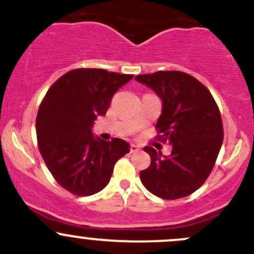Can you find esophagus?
Returning <instances> with one entry per match:
<instances>
[{"mask_svg": "<svg viewBox=\"0 0 254 254\" xmlns=\"http://www.w3.org/2000/svg\"><path fill=\"white\" fill-rule=\"evenodd\" d=\"M137 151H140V146L136 145V143H131V145H130V152L134 153L137 152Z\"/></svg>", "mask_w": 254, "mask_h": 254, "instance_id": "1", "label": "esophagus"}]
</instances>
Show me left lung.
<instances>
[{
	"mask_svg": "<svg viewBox=\"0 0 254 254\" xmlns=\"http://www.w3.org/2000/svg\"><path fill=\"white\" fill-rule=\"evenodd\" d=\"M135 79L162 101L158 139L172 146L168 156L150 146L143 148L151 165L140 172V179L160 198H184L203 186L219 155L224 140L219 108L206 87L188 73L158 71Z\"/></svg>",
	"mask_w": 254,
	"mask_h": 254,
	"instance_id": "left-lung-1",
	"label": "left lung"
}]
</instances>
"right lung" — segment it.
<instances>
[{"instance_id":"1","label":"right lung","mask_w":254,"mask_h":254,"mask_svg":"<svg viewBox=\"0 0 254 254\" xmlns=\"http://www.w3.org/2000/svg\"><path fill=\"white\" fill-rule=\"evenodd\" d=\"M134 76L102 68H77L49 88L37 115L39 151L54 178L79 196L96 194L111 181L114 165L130 151L125 140L93 135L113 94Z\"/></svg>"}]
</instances>
